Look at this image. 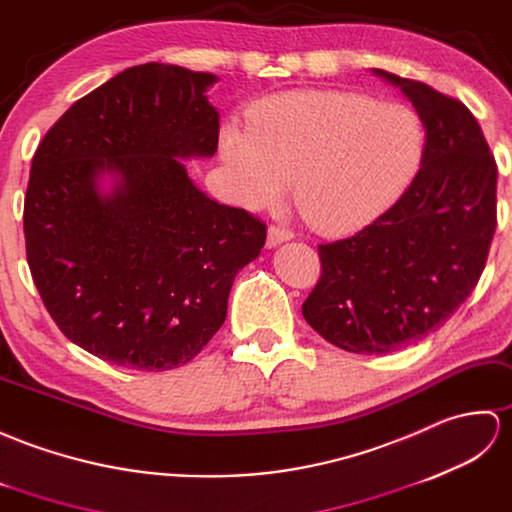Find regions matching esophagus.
Returning <instances> with one entry per match:
<instances>
[{
  "label": "esophagus",
  "mask_w": 512,
  "mask_h": 512,
  "mask_svg": "<svg viewBox=\"0 0 512 512\" xmlns=\"http://www.w3.org/2000/svg\"><path fill=\"white\" fill-rule=\"evenodd\" d=\"M293 238V232L289 230V227H282V225H271L267 230V245L269 247H276L280 243L285 241H291Z\"/></svg>",
  "instance_id": "34e87169"
}]
</instances>
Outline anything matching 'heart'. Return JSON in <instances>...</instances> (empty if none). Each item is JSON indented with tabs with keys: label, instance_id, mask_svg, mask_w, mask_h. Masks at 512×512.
<instances>
[{
	"label": "heart",
	"instance_id": "1",
	"mask_svg": "<svg viewBox=\"0 0 512 512\" xmlns=\"http://www.w3.org/2000/svg\"><path fill=\"white\" fill-rule=\"evenodd\" d=\"M425 124L401 102L337 89L256 102L249 127L227 122L219 155L247 208H269L295 179L302 217L324 234H350L388 212L414 181Z\"/></svg>",
	"mask_w": 512,
	"mask_h": 512
}]
</instances>
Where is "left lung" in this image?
Instances as JSON below:
<instances>
[{
	"mask_svg": "<svg viewBox=\"0 0 512 512\" xmlns=\"http://www.w3.org/2000/svg\"><path fill=\"white\" fill-rule=\"evenodd\" d=\"M425 124V153L394 206L361 232L320 245L322 276L302 304L326 342L385 355L425 339L478 285L497 225V164L473 113L425 83L383 70Z\"/></svg>",
	"mask_w": 512,
	"mask_h": 512,
	"instance_id": "8db88e82",
	"label": "left lung"
}]
</instances>
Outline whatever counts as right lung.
Wrapping results in <instances>:
<instances>
[{"mask_svg":"<svg viewBox=\"0 0 512 512\" xmlns=\"http://www.w3.org/2000/svg\"><path fill=\"white\" fill-rule=\"evenodd\" d=\"M214 83L179 65L129 67L76 100L32 157L34 285L70 342L116 366L195 359L225 322L234 276L265 245L263 221L210 199L184 166L217 153Z\"/></svg>","mask_w":512,"mask_h":512,"instance_id":"add662e5","label":"right lung"}]
</instances>
